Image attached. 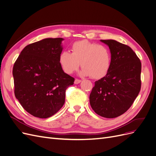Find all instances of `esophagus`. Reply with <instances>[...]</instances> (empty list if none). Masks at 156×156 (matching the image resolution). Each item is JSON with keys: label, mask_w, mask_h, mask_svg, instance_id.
Returning <instances> with one entry per match:
<instances>
[{"label": "esophagus", "mask_w": 156, "mask_h": 156, "mask_svg": "<svg viewBox=\"0 0 156 156\" xmlns=\"http://www.w3.org/2000/svg\"><path fill=\"white\" fill-rule=\"evenodd\" d=\"M81 80L78 79H75V81H74V83H75V84H77L81 83Z\"/></svg>", "instance_id": "obj_1"}]
</instances>
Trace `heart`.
Listing matches in <instances>:
<instances>
[{"instance_id": "heart-1", "label": "heart", "mask_w": 156, "mask_h": 156, "mask_svg": "<svg viewBox=\"0 0 156 156\" xmlns=\"http://www.w3.org/2000/svg\"><path fill=\"white\" fill-rule=\"evenodd\" d=\"M72 53L63 51L59 56V63L64 72L71 74L80 66V74L93 79L106 75L111 66V53L106 46L91 43L87 40L76 41L72 46Z\"/></svg>"}]
</instances>
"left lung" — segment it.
<instances>
[{
	"label": "left lung",
	"mask_w": 156,
	"mask_h": 156,
	"mask_svg": "<svg viewBox=\"0 0 156 156\" xmlns=\"http://www.w3.org/2000/svg\"><path fill=\"white\" fill-rule=\"evenodd\" d=\"M111 55L109 70L95 82L90 103L96 114L113 119L124 114L137 97L141 87V62L130 47L114 40H101Z\"/></svg>",
	"instance_id": "obj_1"
}]
</instances>
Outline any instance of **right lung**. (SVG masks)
Returning <instances> with one entry per match:
<instances>
[{"label":"right lung","mask_w":156,"mask_h":156,"mask_svg":"<svg viewBox=\"0 0 156 156\" xmlns=\"http://www.w3.org/2000/svg\"><path fill=\"white\" fill-rule=\"evenodd\" d=\"M63 40L45 38L28 45L13 65L16 98L35 117L47 119L56 114L64 104L66 90L73 84L74 78L59 63Z\"/></svg>","instance_id":"1"}]
</instances>
